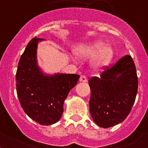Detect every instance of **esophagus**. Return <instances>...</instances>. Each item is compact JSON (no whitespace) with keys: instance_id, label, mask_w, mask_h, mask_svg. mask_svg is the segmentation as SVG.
Masks as SVG:
<instances>
[{"instance_id":"obj_1","label":"esophagus","mask_w":148,"mask_h":148,"mask_svg":"<svg viewBox=\"0 0 148 148\" xmlns=\"http://www.w3.org/2000/svg\"><path fill=\"white\" fill-rule=\"evenodd\" d=\"M79 81H80V82H83V83H84V82H87V81H88V79H87V77H86L85 76L81 75V76L80 77Z\"/></svg>"}]
</instances>
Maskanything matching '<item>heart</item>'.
I'll list each match as a JSON object with an SVG mask.
<instances>
[{
  "label": "heart",
  "mask_w": 148,
  "mask_h": 148,
  "mask_svg": "<svg viewBox=\"0 0 148 148\" xmlns=\"http://www.w3.org/2000/svg\"><path fill=\"white\" fill-rule=\"evenodd\" d=\"M75 53L81 60L93 59V69L100 71L110 64L114 58V50L110 45H106L102 40H95L84 44L77 47Z\"/></svg>",
  "instance_id": "heart-1"
}]
</instances>
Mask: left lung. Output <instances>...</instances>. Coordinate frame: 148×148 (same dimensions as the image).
<instances>
[{
	"mask_svg": "<svg viewBox=\"0 0 148 148\" xmlns=\"http://www.w3.org/2000/svg\"><path fill=\"white\" fill-rule=\"evenodd\" d=\"M88 83L91 92L89 105L93 121L103 128L124 121L138 93V76L131 56L121 58L102 72L100 77H94Z\"/></svg>",
	"mask_w": 148,
	"mask_h": 148,
	"instance_id": "left-lung-1",
	"label": "left lung"
}]
</instances>
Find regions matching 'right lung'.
<instances>
[{"mask_svg": "<svg viewBox=\"0 0 148 148\" xmlns=\"http://www.w3.org/2000/svg\"><path fill=\"white\" fill-rule=\"evenodd\" d=\"M43 39L34 38L20 58L17 74V94L27 115L41 125H51L60 120L64 102L76 86L78 74H47L38 64L37 49Z\"/></svg>", "mask_w": 148, "mask_h": 148, "instance_id": "add662e5", "label": "right lung"}]
</instances>
